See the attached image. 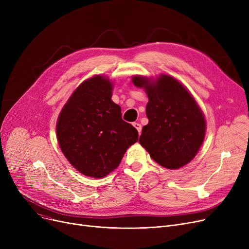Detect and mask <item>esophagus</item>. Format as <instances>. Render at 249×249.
Segmentation results:
<instances>
[{
	"instance_id": "esophagus-1",
	"label": "esophagus",
	"mask_w": 249,
	"mask_h": 249,
	"mask_svg": "<svg viewBox=\"0 0 249 249\" xmlns=\"http://www.w3.org/2000/svg\"><path fill=\"white\" fill-rule=\"evenodd\" d=\"M133 126L136 128V130L138 131V133H139V134H141V129H142L141 125H140L139 123H137V122H134V123H133Z\"/></svg>"
}]
</instances>
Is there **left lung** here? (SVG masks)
<instances>
[{"label":"left lung","mask_w":249,"mask_h":249,"mask_svg":"<svg viewBox=\"0 0 249 249\" xmlns=\"http://www.w3.org/2000/svg\"><path fill=\"white\" fill-rule=\"evenodd\" d=\"M132 83L148 97L139 143L151 159L168 169H178L193 160L203 144L206 119L189 89L176 77L160 73L156 78L133 75Z\"/></svg>","instance_id":"left-lung-1"}]
</instances>
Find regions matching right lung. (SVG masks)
I'll list each match as a JSON object with an SVG mask.
<instances>
[{"label":"right lung","instance_id":"add662e5","mask_svg":"<svg viewBox=\"0 0 249 249\" xmlns=\"http://www.w3.org/2000/svg\"><path fill=\"white\" fill-rule=\"evenodd\" d=\"M113 83L96 74L78 86L56 122L59 147L84 176L102 178L119 166L126 150L138 140L137 130L124 120L112 101Z\"/></svg>","mask_w":249,"mask_h":249}]
</instances>
